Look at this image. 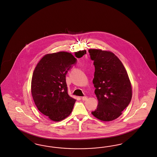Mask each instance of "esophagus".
<instances>
[{
	"instance_id": "34e87169",
	"label": "esophagus",
	"mask_w": 157,
	"mask_h": 157,
	"mask_svg": "<svg viewBox=\"0 0 157 157\" xmlns=\"http://www.w3.org/2000/svg\"><path fill=\"white\" fill-rule=\"evenodd\" d=\"M87 99H88V97H87V96H84V97H82V101H86Z\"/></svg>"
}]
</instances>
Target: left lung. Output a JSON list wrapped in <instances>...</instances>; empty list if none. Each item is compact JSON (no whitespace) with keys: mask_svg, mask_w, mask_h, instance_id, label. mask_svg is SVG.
<instances>
[{"mask_svg":"<svg viewBox=\"0 0 157 157\" xmlns=\"http://www.w3.org/2000/svg\"><path fill=\"white\" fill-rule=\"evenodd\" d=\"M95 72L93 82L98 101L97 108L91 112L97 118L110 121L121 115L132 98V88L123 63L112 52L90 49Z\"/></svg>","mask_w":157,"mask_h":157,"instance_id":"8db88e82","label":"left lung"}]
</instances>
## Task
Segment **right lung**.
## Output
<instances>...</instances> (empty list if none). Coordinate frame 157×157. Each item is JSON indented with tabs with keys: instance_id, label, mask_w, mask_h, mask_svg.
<instances>
[{
	"instance_id": "1",
	"label": "right lung",
	"mask_w": 157,
	"mask_h": 157,
	"mask_svg": "<svg viewBox=\"0 0 157 157\" xmlns=\"http://www.w3.org/2000/svg\"><path fill=\"white\" fill-rule=\"evenodd\" d=\"M86 53L82 51V56ZM76 62L71 53L60 52L45 55L34 69L31 85L34 103L52 121L64 120L73 110L75 100L68 95L66 75Z\"/></svg>"
}]
</instances>
